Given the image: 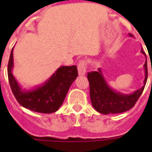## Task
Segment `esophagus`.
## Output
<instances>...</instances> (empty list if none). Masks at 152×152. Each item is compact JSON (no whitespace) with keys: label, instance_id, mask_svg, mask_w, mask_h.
I'll use <instances>...</instances> for the list:
<instances>
[{"label":"esophagus","instance_id":"obj_1","mask_svg":"<svg viewBox=\"0 0 152 152\" xmlns=\"http://www.w3.org/2000/svg\"><path fill=\"white\" fill-rule=\"evenodd\" d=\"M87 70V62L85 61H80L78 64L79 76H83L86 74Z\"/></svg>","mask_w":152,"mask_h":152}]
</instances>
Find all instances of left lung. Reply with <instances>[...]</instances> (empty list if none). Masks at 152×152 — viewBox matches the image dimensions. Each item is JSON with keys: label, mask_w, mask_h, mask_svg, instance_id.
I'll list each match as a JSON object with an SVG mask.
<instances>
[{"label": "left lung", "mask_w": 152, "mask_h": 152, "mask_svg": "<svg viewBox=\"0 0 152 152\" xmlns=\"http://www.w3.org/2000/svg\"><path fill=\"white\" fill-rule=\"evenodd\" d=\"M130 37L133 35L129 34ZM140 52L146 56L145 53L141 49ZM144 85L141 88L135 91L131 94H123L110 85L104 77L101 69L98 72H91L88 73V79L90 83V97L93 107L95 110L103 114L109 113H123L132 108L144 89L148 80V66L146 61L144 63Z\"/></svg>", "instance_id": "obj_1"}]
</instances>
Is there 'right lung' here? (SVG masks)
I'll return each mask as SVG.
<instances>
[{
    "label": "right lung",
    "mask_w": 152,
    "mask_h": 152,
    "mask_svg": "<svg viewBox=\"0 0 152 152\" xmlns=\"http://www.w3.org/2000/svg\"><path fill=\"white\" fill-rule=\"evenodd\" d=\"M13 48L8 64V76L13 95L18 102L25 108L38 113H51L58 110L72 83L78 76L76 65L60 67L43 83L29 90L23 89L12 74Z\"/></svg>",
    "instance_id": "obj_1"
}]
</instances>
